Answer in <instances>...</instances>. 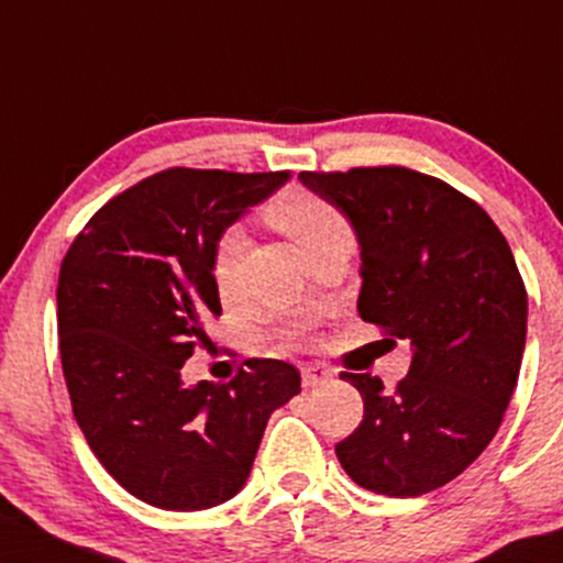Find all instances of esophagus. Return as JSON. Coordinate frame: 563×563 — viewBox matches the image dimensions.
<instances>
[{"label":"esophagus","instance_id":"1","mask_svg":"<svg viewBox=\"0 0 563 563\" xmlns=\"http://www.w3.org/2000/svg\"><path fill=\"white\" fill-rule=\"evenodd\" d=\"M335 377L333 367H328V364H307V367L301 369V380H303V388H317V385L322 383H330Z\"/></svg>","mask_w":563,"mask_h":563}]
</instances>
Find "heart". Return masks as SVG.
<instances>
[{
    "mask_svg": "<svg viewBox=\"0 0 563 563\" xmlns=\"http://www.w3.org/2000/svg\"><path fill=\"white\" fill-rule=\"evenodd\" d=\"M264 217L277 230L294 239L301 246V252L309 256L320 254L322 249L333 246V243H349L351 228L338 209L324 201L322 196L303 191V188L290 186L280 191L264 209ZM246 252V235L239 228H230L217 241L214 256H212V280L217 294L230 301L239 294V275H241V260ZM290 338H307V324L299 322L290 328Z\"/></svg>",
    "mask_w": 563,
    "mask_h": 563,
    "instance_id": "obj_1",
    "label": "heart"
}]
</instances>
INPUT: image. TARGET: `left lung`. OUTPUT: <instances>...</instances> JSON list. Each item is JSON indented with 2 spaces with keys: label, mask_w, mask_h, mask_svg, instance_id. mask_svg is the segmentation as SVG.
Instances as JSON below:
<instances>
[{
  "label": "left lung",
  "mask_w": 563,
  "mask_h": 563,
  "mask_svg": "<svg viewBox=\"0 0 563 563\" xmlns=\"http://www.w3.org/2000/svg\"><path fill=\"white\" fill-rule=\"evenodd\" d=\"M354 228L358 317L411 343L409 375L343 372L364 419L335 445L356 485L415 498L459 477L500 428L525 354L527 290L496 222L449 183L406 167L301 173Z\"/></svg>",
  "instance_id": "1"
}]
</instances>
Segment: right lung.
<instances>
[{
    "label": "right lung",
    "instance_id": "obj_1",
    "mask_svg": "<svg viewBox=\"0 0 563 563\" xmlns=\"http://www.w3.org/2000/svg\"><path fill=\"white\" fill-rule=\"evenodd\" d=\"M288 173L173 167L107 201L59 267V356L73 417L110 475L144 504L199 511L246 485L264 428L301 390L280 358L186 388L180 369L220 317L222 233Z\"/></svg>",
    "mask_w": 563,
    "mask_h": 563
}]
</instances>
